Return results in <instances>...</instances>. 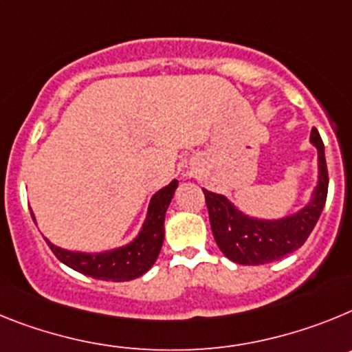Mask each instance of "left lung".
Instances as JSON below:
<instances>
[{"mask_svg": "<svg viewBox=\"0 0 352 352\" xmlns=\"http://www.w3.org/2000/svg\"><path fill=\"white\" fill-rule=\"evenodd\" d=\"M310 140L319 152V184L311 204L294 216L280 221L246 218L227 198L204 189L214 241L230 261L243 265L267 264L296 252L308 239L326 204L329 182L324 143L316 127L311 129Z\"/></svg>", "mask_w": 352, "mask_h": 352, "instance_id": "8db88e82", "label": "left lung"}]
</instances>
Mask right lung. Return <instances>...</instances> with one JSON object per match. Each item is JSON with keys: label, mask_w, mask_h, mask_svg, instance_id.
I'll return each mask as SVG.
<instances>
[{"label": "right lung", "mask_w": 352, "mask_h": 352, "mask_svg": "<svg viewBox=\"0 0 352 352\" xmlns=\"http://www.w3.org/2000/svg\"><path fill=\"white\" fill-rule=\"evenodd\" d=\"M177 180L170 182L166 188L154 195L148 207V216L143 225V230L131 244L118 248L115 252L99 253V255H85V253L67 252L56 248L54 244L47 243L51 252L56 255L58 261L72 267L78 273L96 280L106 282H129L142 276L152 267L157 258L164 239V214L175 193ZM33 218V214H32Z\"/></svg>", "instance_id": "obj_1"}]
</instances>
